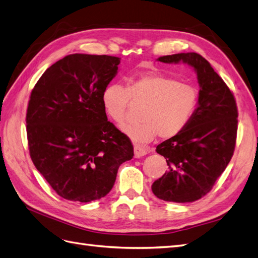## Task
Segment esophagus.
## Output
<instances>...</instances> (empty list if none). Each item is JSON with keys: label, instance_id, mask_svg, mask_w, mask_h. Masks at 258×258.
<instances>
[{"label": "esophagus", "instance_id": "34e87169", "mask_svg": "<svg viewBox=\"0 0 258 258\" xmlns=\"http://www.w3.org/2000/svg\"><path fill=\"white\" fill-rule=\"evenodd\" d=\"M134 154H135V157H136V158L143 157V156H145V155L147 154V149L142 147V146L135 145V146H134Z\"/></svg>", "mask_w": 258, "mask_h": 258}]
</instances>
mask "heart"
Segmentation results:
<instances>
[{"label":"heart","instance_id":"obj_1","mask_svg":"<svg viewBox=\"0 0 258 258\" xmlns=\"http://www.w3.org/2000/svg\"><path fill=\"white\" fill-rule=\"evenodd\" d=\"M133 102L144 103L140 122L125 125V134L135 143H148L156 135L171 139L187 126L198 104V91L188 83L159 73L130 78L126 88L107 85L102 92V104L116 124L122 125Z\"/></svg>","mask_w":258,"mask_h":258}]
</instances>
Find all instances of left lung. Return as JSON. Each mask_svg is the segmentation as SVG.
I'll use <instances>...</instances> for the list:
<instances>
[{"label":"left lung","mask_w":258,"mask_h":258,"mask_svg":"<svg viewBox=\"0 0 258 258\" xmlns=\"http://www.w3.org/2000/svg\"><path fill=\"white\" fill-rule=\"evenodd\" d=\"M157 60L189 64L197 73L200 90L187 126L156 147L169 169L153 183L152 190L164 201L194 202L212 189L234 153L236 102L222 78L199 53H175Z\"/></svg>","instance_id":"obj_1"}]
</instances>
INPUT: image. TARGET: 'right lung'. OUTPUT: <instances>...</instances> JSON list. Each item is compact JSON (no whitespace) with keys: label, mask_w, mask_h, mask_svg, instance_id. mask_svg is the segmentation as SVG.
<instances>
[{"label":"right lung","mask_w":258,"mask_h":258,"mask_svg":"<svg viewBox=\"0 0 258 258\" xmlns=\"http://www.w3.org/2000/svg\"><path fill=\"white\" fill-rule=\"evenodd\" d=\"M121 59L74 53L50 66L31 93L26 113L31 158L57 195L101 199L117 169L134 156L128 137L107 121L102 92Z\"/></svg>","instance_id":"add662e5"}]
</instances>
